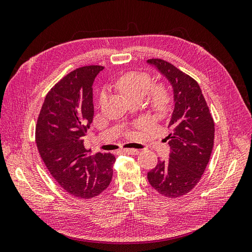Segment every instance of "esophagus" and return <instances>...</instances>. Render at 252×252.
I'll return each instance as SVG.
<instances>
[{"label":"esophagus","mask_w":252,"mask_h":252,"mask_svg":"<svg viewBox=\"0 0 252 252\" xmlns=\"http://www.w3.org/2000/svg\"><path fill=\"white\" fill-rule=\"evenodd\" d=\"M122 151H123L124 154H127V155H132V156L139 155V152H140L138 149H128V148H123V149H122Z\"/></svg>","instance_id":"1"}]
</instances>
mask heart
<instances>
[{"label":"heart","instance_id":"obj_1","mask_svg":"<svg viewBox=\"0 0 252 252\" xmlns=\"http://www.w3.org/2000/svg\"><path fill=\"white\" fill-rule=\"evenodd\" d=\"M151 85V79L149 74L145 72L131 71L127 72L118 79L117 87L127 97L136 94L144 95L147 93ZM168 101V94L163 88L157 89L155 94V104L158 107L163 106Z\"/></svg>","mask_w":252,"mask_h":252}]
</instances>
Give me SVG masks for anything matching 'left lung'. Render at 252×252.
Returning a JSON list of instances; mask_svg holds the SVG:
<instances>
[{"instance_id": "8db88e82", "label": "left lung", "mask_w": 252, "mask_h": 252, "mask_svg": "<svg viewBox=\"0 0 252 252\" xmlns=\"http://www.w3.org/2000/svg\"><path fill=\"white\" fill-rule=\"evenodd\" d=\"M147 63L170 82L174 102L167 136L169 158L158 159L147 179L158 193L175 199L191 191L201 180L213 148L215 122L195 80L164 60Z\"/></svg>"}]
</instances>
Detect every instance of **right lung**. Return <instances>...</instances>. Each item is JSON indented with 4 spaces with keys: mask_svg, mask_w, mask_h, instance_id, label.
<instances>
[{
    "mask_svg": "<svg viewBox=\"0 0 252 252\" xmlns=\"http://www.w3.org/2000/svg\"><path fill=\"white\" fill-rule=\"evenodd\" d=\"M103 66L80 67L47 94L35 127L37 150L59 185L80 199H91L107 188L116 158L88 154L83 136L94 120L93 85Z\"/></svg>",
    "mask_w": 252,
    "mask_h": 252,
    "instance_id": "obj_1",
    "label": "right lung"
}]
</instances>
